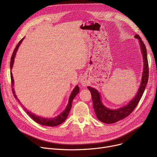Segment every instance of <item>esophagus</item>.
Wrapping results in <instances>:
<instances>
[{"label":"esophagus","instance_id":"obj_1","mask_svg":"<svg viewBox=\"0 0 157 157\" xmlns=\"http://www.w3.org/2000/svg\"><path fill=\"white\" fill-rule=\"evenodd\" d=\"M80 83L81 84L82 86H86V85H87V81H86V80L85 78H82L81 79V80H80Z\"/></svg>","mask_w":157,"mask_h":157}]
</instances>
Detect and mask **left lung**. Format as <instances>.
Instances as JSON below:
<instances>
[{
  "label": "left lung",
  "mask_w": 157,
  "mask_h": 157,
  "mask_svg": "<svg viewBox=\"0 0 157 157\" xmlns=\"http://www.w3.org/2000/svg\"><path fill=\"white\" fill-rule=\"evenodd\" d=\"M135 37L139 39L140 47H141V53L143 57L144 68L141 85H140L138 90L137 94H136V97L133 98V99L130 101L127 105L123 106L121 108L117 109H110L107 108L102 103L99 92L96 89L88 86V90L91 92L94 109L96 114V117L98 120L104 123H108V124L114 123L127 117L137 105L140 99L143 96L146 86L147 83L148 77H149V67H148L146 48L141 38L139 36V35L136 34Z\"/></svg>",
  "instance_id": "8db88e82"
}]
</instances>
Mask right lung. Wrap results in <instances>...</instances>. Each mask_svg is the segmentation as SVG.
<instances>
[{
  "label": "right lung",
  "mask_w": 157,
  "mask_h": 157,
  "mask_svg": "<svg viewBox=\"0 0 157 157\" xmlns=\"http://www.w3.org/2000/svg\"><path fill=\"white\" fill-rule=\"evenodd\" d=\"M24 38L21 39L20 40V42L18 43V44H17V46H16V48H14V50L12 54L11 58V62H10V69H11L13 68V63H14V57L16 53V52H17L18 49L19 48V46L20 45V44L21 43V42L23 41ZM11 86H12V91H13V94L14 95V97L15 98H16L19 102L18 98L16 97L15 92H14V90L13 88V85H14V80H13V75H12V72H11ZM79 92V88L78 86H76L75 88H74V90H72V92L71 94V96L69 97V103L68 105L66 107L65 109L60 114L59 116L56 117L55 118H42V117H40L37 116L35 114H33L32 113L28 111L27 110V109L25 108V107L21 104V105H23V109L24 110L26 111V113L29 114V116L34 121H35L36 122L39 123V124L42 125H44V126H48V127H55L57 125H59L61 123H62L66 119H67V117H68V114L69 113V111L71 109V107H72V101L74 99V98L76 96V95L78 94V92Z\"/></svg>",
  "instance_id": "add662e5"
}]
</instances>
